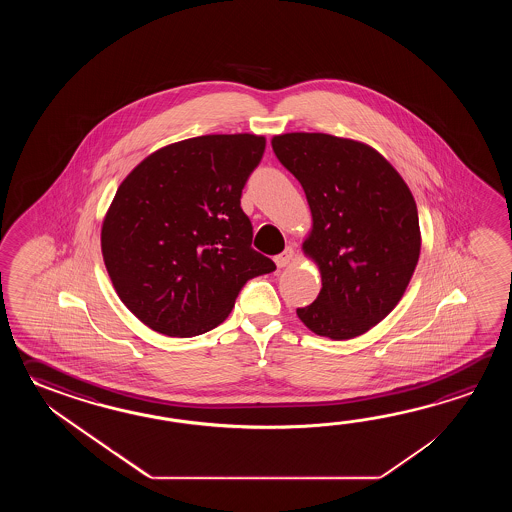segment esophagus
<instances>
[{
	"instance_id": "1",
	"label": "esophagus",
	"mask_w": 512,
	"mask_h": 512,
	"mask_svg": "<svg viewBox=\"0 0 512 512\" xmlns=\"http://www.w3.org/2000/svg\"><path fill=\"white\" fill-rule=\"evenodd\" d=\"M294 260V249L293 247H287L282 254H278L276 258H274V263L282 269V267H287L291 261Z\"/></svg>"
}]
</instances>
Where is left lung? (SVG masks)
I'll use <instances>...</instances> for the list:
<instances>
[{"label":"left lung","instance_id":"left-lung-1","mask_svg":"<svg viewBox=\"0 0 512 512\" xmlns=\"http://www.w3.org/2000/svg\"><path fill=\"white\" fill-rule=\"evenodd\" d=\"M271 144L304 188L313 229L302 249L322 276L315 302L296 315L320 337H359L392 313L412 280L421 252L414 196L364 142L294 131Z\"/></svg>","mask_w":512,"mask_h":512}]
</instances>
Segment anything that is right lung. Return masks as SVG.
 <instances>
[{"instance_id":"1","label":"right lung","mask_w":512,"mask_h":512,"mask_svg":"<svg viewBox=\"0 0 512 512\" xmlns=\"http://www.w3.org/2000/svg\"><path fill=\"white\" fill-rule=\"evenodd\" d=\"M265 152L252 133L201 135L148 155L120 183L100 247L122 304L166 337L230 315L241 287L276 269L254 251L241 190Z\"/></svg>"}]
</instances>
